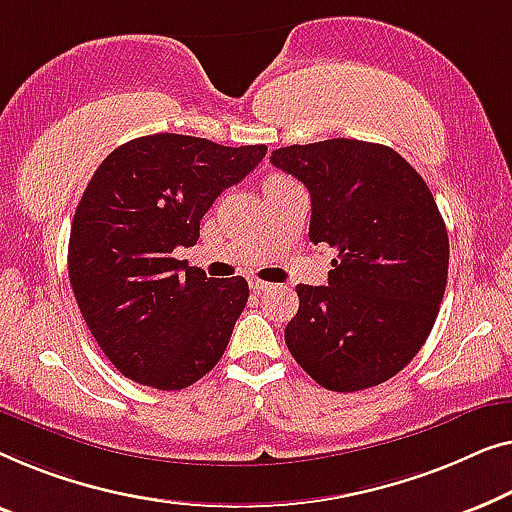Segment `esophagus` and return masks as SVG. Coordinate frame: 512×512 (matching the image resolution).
I'll use <instances>...</instances> for the list:
<instances>
[{
	"label": "esophagus",
	"mask_w": 512,
	"mask_h": 512,
	"mask_svg": "<svg viewBox=\"0 0 512 512\" xmlns=\"http://www.w3.org/2000/svg\"><path fill=\"white\" fill-rule=\"evenodd\" d=\"M250 290H253V292H266V290H271V285L264 283V280L253 278V280H250Z\"/></svg>",
	"instance_id": "34e87169"
}]
</instances>
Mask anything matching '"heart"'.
Instances as JSON below:
<instances>
[{
    "label": "heart",
    "instance_id": "b5f03b06",
    "mask_svg": "<svg viewBox=\"0 0 512 512\" xmlns=\"http://www.w3.org/2000/svg\"><path fill=\"white\" fill-rule=\"evenodd\" d=\"M280 181H287V178H271V181H266V183H280Z\"/></svg>",
    "mask_w": 512,
    "mask_h": 512
}]
</instances>
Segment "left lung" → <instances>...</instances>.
Listing matches in <instances>:
<instances>
[{"label": "left lung", "instance_id": "8db88e82", "mask_svg": "<svg viewBox=\"0 0 512 512\" xmlns=\"http://www.w3.org/2000/svg\"><path fill=\"white\" fill-rule=\"evenodd\" d=\"M271 164L311 192L308 239L336 250L329 285H297L287 348L325 390L385 383L427 341L448 283V229L434 194L380 143L287 146Z\"/></svg>", "mask_w": 512, "mask_h": 512}]
</instances>
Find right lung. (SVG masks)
Returning a JSON list of instances; mask_svg holds the SVG:
<instances>
[{"label":"right lung","mask_w":512,"mask_h":512,"mask_svg":"<svg viewBox=\"0 0 512 512\" xmlns=\"http://www.w3.org/2000/svg\"><path fill=\"white\" fill-rule=\"evenodd\" d=\"M264 155L262 143L150 134L115 148L90 178L71 222L69 280L85 325L125 378L183 390L220 362L246 308V278H206L171 253L197 243L213 201Z\"/></svg>","instance_id":"right-lung-1"}]
</instances>
